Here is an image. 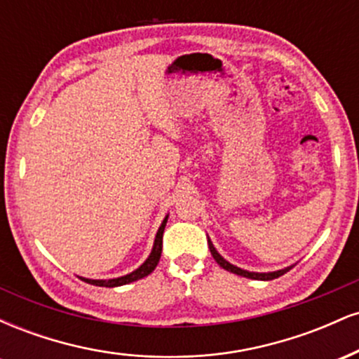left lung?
<instances>
[{
	"label": "left lung",
	"instance_id": "1",
	"mask_svg": "<svg viewBox=\"0 0 359 359\" xmlns=\"http://www.w3.org/2000/svg\"><path fill=\"white\" fill-rule=\"evenodd\" d=\"M208 245H209V250H211L212 258L217 262V265H219L221 269L231 271V273L240 275V277H246V278H251V280H273V278L282 277V275L287 273V271L290 270V269H294V265H290V266H285V269L275 270V271H248V270H243V269H240V266H236V265H233V263H229L228 259L222 258L221 255L217 253V250L214 248L212 241L209 240V238H208Z\"/></svg>",
	"mask_w": 359,
	"mask_h": 359
}]
</instances>
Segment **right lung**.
Instances as JSON below:
<instances>
[{
	"label": "right lung",
	"instance_id": "right-lung-1",
	"mask_svg": "<svg viewBox=\"0 0 359 359\" xmlns=\"http://www.w3.org/2000/svg\"><path fill=\"white\" fill-rule=\"evenodd\" d=\"M167 219H168V214L165 217H163L162 224H160L158 231H156V236H155V241H154V248H151L150 255H148V258L142 263V265L138 266L137 270H133L131 273L123 275V277H118V278H108V280H93V278H86V277H79V278L82 280V282L90 283V285L109 287L111 288V287H121V285H126V283L137 282V280L147 277V275H150L151 271L155 270V266L158 265L160 255H162V238H163V229H165Z\"/></svg>",
	"mask_w": 359,
	"mask_h": 359
}]
</instances>
